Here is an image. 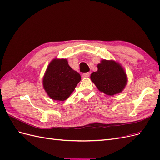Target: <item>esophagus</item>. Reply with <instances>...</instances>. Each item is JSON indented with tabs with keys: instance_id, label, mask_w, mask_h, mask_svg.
<instances>
[{
	"instance_id": "obj_1",
	"label": "esophagus",
	"mask_w": 160,
	"mask_h": 160,
	"mask_svg": "<svg viewBox=\"0 0 160 160\" xmlns=\"http://www.w3.org/2000/svg\"><path fill=\"white\" fill-rule=\"evenodd\" d=\"M89 75H90V72H84V73H83V75H82L83 77H89Z\"/></svg>"
}]
</instances>
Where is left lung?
I'll return each instance as SVG.
<instances>
[{
	"label": "left lung",
	"instance_id": "obj_1",
	"mask_svg": "<svg viewBox=\"0 0 160 160\" xmlns=\"http://www.w3.org/2000/svg\"><path fill=\"white\" fill-rule=\"evenodd\" d=\"M98 68V71L91 73V79L100 91L113 95L123 91L127 77L122 66L113 61L102 60Z\"/></svg>",
	"mask_w": 160,
	"mask_h": 160
}]
</instances>
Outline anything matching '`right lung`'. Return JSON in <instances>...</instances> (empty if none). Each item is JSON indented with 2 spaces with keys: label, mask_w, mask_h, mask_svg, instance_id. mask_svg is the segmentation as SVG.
Here are the masks:
<instances>
[{
  "label": "right lung",
  "mask_w": 160,
  "mask_h": 160,
  "mask_svg": "<svg viewBox=\"0 0 160 160\" xmlns=\"http://www.w3.org/2000/svg\"><path fill=\"white\" fill-rule=\"evenodd\" d=\"M81 81V75L72 69L67 59H54L48 66L43 77V87L54 100L69 98Z\"/></svg>",
  "instance_id": "right-lung-1"
}]
</instances>
